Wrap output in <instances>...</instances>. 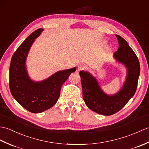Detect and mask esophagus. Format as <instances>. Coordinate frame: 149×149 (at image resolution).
Wrapping results in <instances>:
<instances>
[{
    "mask_svg": "<svg viewBox=\"0 0 149 149\" xmlns=\"http://www.w3.org/2000/svg\"><path fill=\"white\" fill-rule=\"evenodd\" d=\"M84 68H85V66L84 65H79L77 67V70L79 72H80L81 70H83Z\"/></svg>",
    "mask_w": 149,
    "mask_h": 149,
    "instance_id": "34e87169",
    "label": "esophagus"
}]
</instances>
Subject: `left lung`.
<instances>
[{
  "label": "left lung",
  "instance_id": "1",
  "mask_svg": "<svg viewBox=\"0 0 149 149\" xmlns=\"http://www.w3.org/2000/svg\"><path fill=\"white\" fill-rule=\"evenodd\" d=\"M119 47L113 57L127 68L125 81L121 89L114 95H107L101 89L96 78L90 72L81 71L83 97L88 107L100 115L109 116L117 113L134 96L137 88L140 65L136 55L127 42L116 35Z\"/></svg>",
  "mask_w": 149,
  "mask_h": 149
}]
</instances>
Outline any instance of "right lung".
<instances>
[{
  "label": "right lung",
  "instance_id": "add662e5",
  "mask_svg": "<svg viewBox=\"0 0 149 149\" xmlns=\"http://www.w3.org/2000/svg\"><path fill=\"white\" fill-rule=\"evenodd\" d=\"M43 29H38L24 41L13 55L9 67V88L15 99L25 109L33 113L45 111L58 101L63 83L72 72L74 67L59 71L42 81H34L28 75L26 59L35 39Z\"/></svg>",
  "mask_w": 149,
  "mask_h": 149
}]
</instances>
